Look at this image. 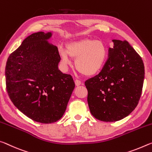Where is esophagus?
Listing matches in <instances>:
<instances>
[{
    "label": "esophagus",
    "mask_w": 152,
    "mask_h": 152,
    "mask_svg": "<svg viewBox=\"0 0 152 152\" xmlns=\"http://www.w3.org/2000/svg\"><path fill=\"white\" fill-rule=\"evenodd\" d=\"M75 83L76 86H79L81 84V82L78 80V79H75Z\"/></svg>",
    "instance_id": "34e87169"
}]
</instances>
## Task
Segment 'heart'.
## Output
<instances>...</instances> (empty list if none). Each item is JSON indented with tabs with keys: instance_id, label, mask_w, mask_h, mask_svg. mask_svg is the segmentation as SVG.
Here are the masks:
<instances>
[{
	"instance_id": "b5f03b06",
	"label": "heart",
	"mask_w": 152,
	"mask_h": 152,
	"mask_svg": "<svg viewBox=\"0 0 152 152\" xmlns=\"http://www.w3.org/2000/svg\"><path fill=\"white\" fill-rule=\"evenodd\" d=\"M63 63L69 65L70 58L76 59L77 70L86 76H92L102 70L106 63L108 51L103 42L92 39H81L69 42L66 50L59 48Z\"/></svg>"
}]
</instances>
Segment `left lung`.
Instances as JSON below:
<instances>
[{"label":"left lung","mask_w":152,"mask_h":152,"mask_svg":"<svg viewBox=\"0 0 152 152\" xmlns=\"http://www.w3.org/2000/svg\"><path fill=\"white\" fill-rule=\"evenodd\" d=\"M108 58L100 73L85 82L88 102L98 120L115 122L125 118L137 106L145 69L141 56L127 41L113 39Z\"/></svg>","instance_id":"8db88e82"}]
</instances>
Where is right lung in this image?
Listing matches in <instances>:
<instances>
[{"mask_svg":"<svg viewBox=\"0 0 152 152\" xmlns=\"http://www.w3.org/2000/svg\"><path fill=\"white\" fill-rule=\"evenodd\" d=\"M51 31L34 33L10 54L5 68L9 96L19 110L34 121L54 123L66 110L75 83L58 69L57 47Z\"/></svg>","mask_w":152,"mask_h":152,"instance_id":"obj_1","label":"right lung"}]
</instances>
